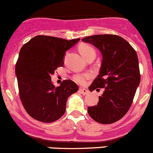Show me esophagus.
Segmentation results:
<instances>
[{
	"label": "esophagus",
	"mask_w": 153,
	"mask_h": 153,
	"mask_svg": "<svg viewBox=\"0 0 153 153\" xmlns=\"http://www.w3.org/2000/svg\"><path fill=\"white\" fill-rule=\"evenodd\" d=\"M79 91L81 93V94H88L89 93V90L84 89V88H80Z\"/></svg>",
	"instance_id": "obj_1"
}]
</instances>
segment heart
<instances>
[{"label": "heart", "instance_id": "obj_1", "mask_svg": "<svg viewBox=\"0 0 153 153\" xmlns=\"http://www.w3.org/2000/svg\"><path fill=\"white\" fill-rule=\"evenodd\" d=\"M78 50L81 55L86 59H89V58L95 56L96 51L94 48L91 45L86 43H81L78 45ZM91 77V74L89 72H86V73H77L75 74L72 77V79L75 82L79 84H84L86 81Z\"/></svg>", "mask_w": 153, "mask_h": 153}]
</instances>
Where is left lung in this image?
I'll return each mask as SVG.
<instances>
[{"label": "left lung", "mask_w": 153, "mask_h": 153, "mask_svg": "<svg viewBox=\"0 0 153 153\" xmlns=\"http://www.w3.org/2000/svg\"><path fill=\"white\" fill-rule=\"evenodd\" d=\"M82 41L92 44L102 55L100 74L89 89L102 88L103 94L97 105L88 107V113L99 123H114L128 111L140 83L137 54L125 39L117 35H94Z\"/></svg>", "instance_id": "obj_1"}]
</instances>
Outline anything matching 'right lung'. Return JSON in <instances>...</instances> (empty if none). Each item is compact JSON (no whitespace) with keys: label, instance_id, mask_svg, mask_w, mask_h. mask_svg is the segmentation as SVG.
I'll use <instances>...</instances> for the list:
<instances>
[{"label":"right lung","instance_id":"right-lung-1","mask_svg":"<svg viewBox=\"0 0 153 153\" xmlns=\"http://www.w3.org/2000/svg\"><path fill=\"white\" fill-rule=\"evenodd\" d=\"M79 40L38 35L20 49L15 67L19 95L34 120L48 123L59 120L65 112L67 98L78 90L71 80H64L56 87L51 75L63 66L66 51Z\"/></svg>","mask_w":153,"mask_h":153}]
</instances>
